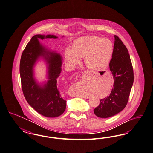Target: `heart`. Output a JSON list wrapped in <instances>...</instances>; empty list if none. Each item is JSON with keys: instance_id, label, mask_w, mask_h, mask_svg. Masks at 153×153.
<instances>
[{"instance_id": "b5f03b06", "label": "heart", "mask_w": 153, "mask_h": 153, "mask_svg": "<svg viewBox=\"0 0 153 153\" xmlns=\"http://www.w3.org/2000/svg\"><path fill=\"white\" fill-rule=\"evenodd\" d=\"M113 51V44L109 40L97 36H86L76 39L72 49H66L65 58L70 65H74L79 62V57H84L88 67L97 69L109 64Z\"/></svg>"}]
</instances>
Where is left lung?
I'll return each mask as SVG.
<instances>
[{
  "label": "left lung",
  "mask_w": 153,
  "mask_h": 153,
  "mask_svg": "<svg viewBox=\"0 0 153 153\" xmlns=\"http://www.w3.org/2000/svg\"><path fill=\"white\" fill-rule=\"evenodd\" d=\"M109 68L114 79L113 88L110 95L101 99L94 111L96 116L103 118L114 116L125 108L134 82V71L128 51L116 35Z\"/></svg>",
  "instance_id": "8db88e82"
}]
</instances>
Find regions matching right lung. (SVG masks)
Here are the masks:
<instances>
[{"label":"right lung","instance_id":"obj_1","mask_svg":"<svg viewBox=\"0 0 153 153\" xmlns=\"http://www.w3.org/2000/svg\"><path fill=\"white\" fill-rule=\"evenodd\" d=\"M47 38L56 39L53 35H35L27 44L22 54L19 72L23 95L31 107L37 113L49 118L62 114L66 108V100L61 97L57 79L62 71L63 58L59 53L52 51L39 42ZM40 59L47 66L48 81L37 83L34 76V67Z\"/></svg>","mask_w":153,"mask_h":153}]
</instances>
